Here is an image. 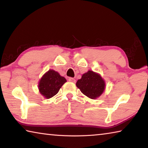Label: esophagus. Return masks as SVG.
<instances>
[{
    "instance_id": "34e87169",
    "label": "esophagus",
    "mask_w": 148,
    "mask_h": 148,
    "mask_svg": "<svg viewBox=\"0 0 148 148\" xmlns=\"http://www.w3.org/2000/svg\"><path fill=\"white\" fill-rule=\"evenodd\" d=\"M69 81L71 82H73V83H75V82H76V79L73 78V77H69Z\"/></svg>"
}]
</instances>
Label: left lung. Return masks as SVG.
<instances>
[{
  "mask_svg": "<svg viewBox=\"0 0 148 148\" xmlns=\"http://www.w3.org/2000/svg\"><path fill=\"white\" fill-rule=\"evenodd\" d=\"M76 86L84 95L90 99H95L103 92L105 84L99 74L89 71L82 75L81 79L77 80Z\"/></svg>",
  "mask_w": 148,
  "mask_h": 148,
  "instance_id": "1",
  "label": "left lung"
}]
</instances>
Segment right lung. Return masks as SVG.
Here are the masks:
<instances>
[{"instance_id":"obj_1","label":"right lung","mask_w":148,"mask_h":148,"mask_svg":"<svg viewBox=\"0 0 148 148\" xmlns=\"http://www.w3.org/2000/svg\"><path fill=\"white\" fill-rule=\"evenodd\" d=\"M66 82V79L60 76L58 72L49 70L40 80L39 91L46 99H50L59 92L60 88Z\"/></svg>"}]
</instances>
